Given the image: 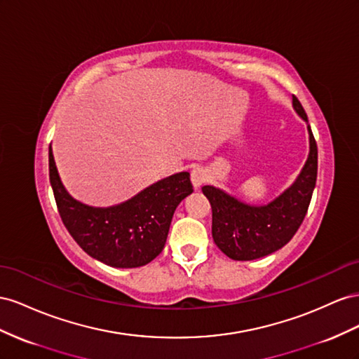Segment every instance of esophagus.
<instances>
[{
    "label": "esophagus",
    "mask_w": 359,
    "mask_h": 359,
    "mask_svg": "<svg viewBox=\"0 0 359 359\" xmlns=\"http://www.w3.org/2000/svg\"><path fill=\"white\" fill-rule=\"evenodd\" d=\"M206 180H208V174L203 168L196 167L191 171V182H192V185L196 189H198Z\"/></svg>",
    "instance_id": "esophagus-1"
}]
</instances>
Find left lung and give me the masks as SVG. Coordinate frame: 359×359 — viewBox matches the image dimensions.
<instances>
[{"label": "left lung", "instance_id": "8db88e82", "mask_svg": "<svg viewBox=\"0 0 359 359\" xmlns=\"http://www.w3.org/2000/svg\"><path fill=\"white\" fill-rule=\"evenodd\" d=\"M293 108L309 117L298 97ZM310 153L299 176L278 197L263 206L247 204L210 185L201 191L212 206V236L217 247L233 260H255L283 248L298 231L309 210L317 179V144L310 125Z\"/></svg>", "mask_w": 359, "mask_h": 359}]
</instances>
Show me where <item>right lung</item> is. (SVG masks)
<instances>
[{"label":"right lung","instance_id":"right-lung-1","mask_svg":"<svg viewBox=\"0 0 359 359\" xmlns=\"http://www.w3.org/2000/svg\"><path fill=\"white\" fill-rule=\"evenodd\" d=\"M49 180L70 236L88 255L112 268H138L158 257L165 247L174 210L194 191L189 172L182 171L117 206H87L63 187L50 147Z\"/></svg>","mask_w":359,"mask_h":359}]
</instances>
